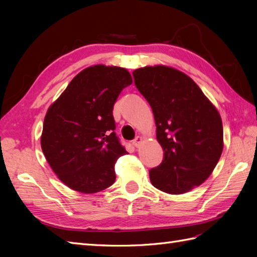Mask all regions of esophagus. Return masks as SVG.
<instances>
[{
	"mask_svg": "<svg viewBox=\"0 0 257 257\" xmlns=\"http://www.w3.org/2000/svg\"><path fill=\"white\" fill-rule=\"evenodd\" d=\"M143 141H144V138L141 137V136H138V137H136V139L134 140L135 147H137V148H139V147L141 146V144H143Z\"/></svg>",
	"mask_w": 257,
	"mask_h": 257,
	"instance_id": "esophagus-1",
	"label": "esophagus"
}]
</instances>
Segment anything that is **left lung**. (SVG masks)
Segmentation results:
<instances>
[{
	"instance_id": "8db88e82",
	"label": "left lung",
	"mask_w": 257,
	"mask_h": 257,
	"mask_svg": "<svg viewBox=\"0 0 257 257\" xmlns=\"http://www.w3.org/2000/svg\"><path fill=\"white\" fill-rule=\"evenodd\" d=\"M135 84L150 103L157 140L165 151L150 181L169 194H183L211 176L223 151L220 112L187 74L166 65L134 70Z\"/></svg>"
}]
</instances>
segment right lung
Returning <instances> with one entry per match:
<instances>
[{
    "label": "right lung",
    "instance_id": "right-lung-1",
    "mask_svg": "<svg viewBox=\"0 0 257 257\" xmlns=\"http://www.w3.org/2000/svg\"><path fill=\"white\" fill-rule=\"evenodd\" d=\"M132 84L125 68L92 65L76 75L48 107L41 147L52 170L69 189L96 193L116 180L114 163L128 152L113 132L112 108Z\"/></svg>",
    "mask_w": 257,
    "mask_h": 257
}]
</instances>
